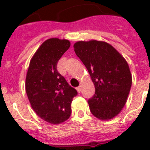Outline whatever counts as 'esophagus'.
I'll return each mask as SVG.
<instances>
[{
	"instance_id": "obj_1",
	"label": "esophagus",
	"mask_w": 150,
	"mask_h": 150,
	"mask_svg": "<svg viewBox=\"0 0 150 150\" xmlns=\"http://www.w3.org/2000/svg\"><path fill=\"white\" fill-rule=\"evenodd\" d=\"M77 91L79 92V93H80V92L82 91V86H79V87H77Z\"/></svg>"
}]
</instances>
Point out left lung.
Masks as SVG:
<instances>
[{
	"instance_id": "obj_1",
	"label": "left lung",
	"mask_w": 150,
	"mask_h": 150,
	"mask_svg": "<svg viewBox=\"0 0 150 150\" xmlns=\"http://www.w3.org/2000/svg\"><path fill=\"white\" fill-rule=\"evenodd\" d=\"M74 48L96 89L88 100L90 111L100 120L112 119L125 105L132 86L127 61L115 48L103 41H79Z\"/></svg>"
}]
</instances>
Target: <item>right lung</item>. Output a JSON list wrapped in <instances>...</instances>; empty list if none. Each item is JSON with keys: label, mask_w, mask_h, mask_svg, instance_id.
<instances>
[{"label": "right lung", "mask_w": 150, "mask_h": 150, "mask_svg": "<svg viewBox=\"0 0 150 150\" xmlns=\"http://www.w3.org/2000/svg\"><path fill=\"white\" fill-rule=\"evenodd\" d=\"M70 46L68 40H46L32 57L27 71L25 91L32 108L50 124L69 118L71 103L78 94L57 69V62Z\"/></svg>", "instance_id": "obj_1"}]
</instances>
